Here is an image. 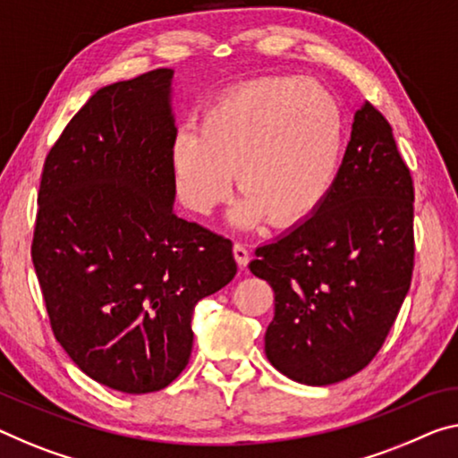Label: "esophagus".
Here are the masks:
<instances>
[{
	"instance_id": "obj_1",
	"label": "esophagus",
	"mask_w": 458,
	"mask_h": 458,
	"mask_svg": "<svg viewBox=\"0 0 458 458\" xmlns=\"http://www.w3.org/2000/svg\"><path fill=\"white\" fill-rule=\"evenodd\" d=\"M233 256H235V262L239 264V268H245V266H248V262H250V251H248V248H245L243 243H235L233 245Z\"/></svg>"
}]
</instances>
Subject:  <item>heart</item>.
<instances>
[{"label": "heart", "instance_id": "b5f03b06", "mask_svg": "<svg viewBox=\"0 0 458 458\" xmlns=\"http://www.w3.org/2000/svg\"><path fill=\"white\" fill-rule=\"evenodd\" d=\"M342 116L326 88L309 80H264L237 88L200 118L199 131L175 132L170 167L182 205L210 215L231 192L239 227L268 219L288 227L318 208L334 186Z\"/></svg>", "mask_w": 458, "mask_h": 458}]
</instances>
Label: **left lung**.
<instances>
[{"mask_svg": "<svg viewBox=\"0 0 458 458\" xmlns=\"http://www.w3.org/2000/svg\"><path fill=\"white\" fill-rule=\"evenodd\" d=\"M250 270L274 291L264 350L284 377L340 383L377 356L411 284L413 182L370 102L321 205L256 248Z\"/></svg>", "mask_w": 458, "mask_h": 458, "instance_id": "obj_1", "label": "left lung"}]
</instances>
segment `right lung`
Listing matches in <instances>:
<instances>
[{
  "instance_id": "1",
  "label": "right lung",
  "mask_w": 458,
  "mask_h": 458,
  "mask_svg": "<svg viewBox=\"0 0 458 458\" xmlns=\"http://www.w3.org/2000/svg\"><path fill=\"white\" fill-rule=\"evenodd\" d=\"M172 69L98 89L48 151L32 262L89 378L153 393L186 369L196 302L233 280L227 237L174 213Z\"/></svg>"
}]
</instances>
